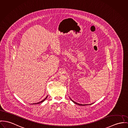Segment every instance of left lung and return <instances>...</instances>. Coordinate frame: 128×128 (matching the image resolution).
Masks as SVG:
<instances>
[{
    "label": "left lung",
    "mask_w": 128,
    "mask_h": 128,
    "mask_svg": "<svg viewBox=\"0 0 128 128\" xmlns=\"http://www.w3.org/2000/svg\"><path fill=\"white\" fill-rule=\"evenodd\" d=\"M70 100L74 103H75V104H78V105H80V106H85V105H87V104H78V103H76V102H74V101H73L72 99H70ZM91 104H90V105H91ZM88 105V104H87Z\"/></svg>",
    "instance_id": "8db88e82"
}]
</instances>
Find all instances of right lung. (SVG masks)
<instances>
[{
    "mask_svg": "<svg viewBox=\"0 0 128 128\" xmlns=\"http://www.w3.org/2000/svg\"><path fill=\"white\" fill-rule=\"evenodd\" d=\"M47 97H48V96H47V97L45 98L44 99H43V100H42L41 101H40V102H38V103H34V104H40V103H41V102H43L47 98Z\"/></svg>",
    "mask_w": 128,
    "mask_h": 128,
    "instance_id": "right-lung-1",
    "label": "right lung"
}]
</instances>
